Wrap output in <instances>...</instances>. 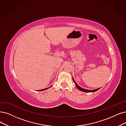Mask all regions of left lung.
I'll return each mask as SVG.
<instances>
[{
  "instance_id": "1",
  "label": "left lung",
  "mask_w": 126,
  "mask_h": 126,
  "mask_svg": "<svg viewBox=\"0 0 126 126\" xmlns=\"http://www.w3.org/2000/svg\"><path fill=\"white\" fill-rule=\"evenodd\" d=\"M73 78V81H74V83H75V86H77V87L79 90H80V91H82V92H87V93H94V92H96V91H97V90H98L100 88H97V89H94V90H88V89H84V88H82V87H79V85L77 84V83L75 82V81L74 80V79H73V78Z\"/></svg>"
}]
</instances>
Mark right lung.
I'll use <instances>...</instances> for the list:
<instances>
[{
  "label": "right lung",
  "mask_w": 126,
  "mask_h": 126,
  "mask_svg": "<svg viewBox=\"0 0 126 126\" xmlns=\"http://www.w3.org/2000/svg\"><path fill=\"white\" fill-rule=\"evenodd\" d=\"M49 87H51V86L49 87H48V88H45V89H41V90H38V91H43V90H46V89H48V88H49Z\"/></svg>",
  "instance_id": "add662e5"
}]
</instances>
